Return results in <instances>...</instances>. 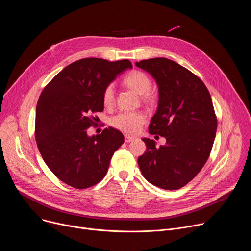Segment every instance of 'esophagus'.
I'll return each mask as SVG.
<instances>
[{
    "instance_id": "esophagus-1",
    "label": "esophagus",
    "mask_w": 251,
    "mask_h": 251,
    "mask_svg": "<svg viewBox=\"0 0 251 251\" xmlns=\"http://www.w3.org/2000/svg\"><path fill=\"white\" fill-rule=\"evenodd\" d=\"M124 140H125V142L126 143H130V142H132V141H134L135 140V138L134 137H130V136H125V138H124Z\"/></svg>"
}]
</instances>
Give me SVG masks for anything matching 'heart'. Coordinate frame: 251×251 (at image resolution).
Returning <instances> with one entry per match:
<instances>
[{"instance_id": "1", "label": "heart", "mask_w": 251, "mask_h": 251, "mask_svg": "<svg viewBox=\"0 0 251 251\" xmlns=\"http://www.w3.org/2000/svg\"><path fill=\"white\" fill-rule=\"evenodd\" d=\"M123 83L127 88L142 95V101L144 103L152 104L154 102V96L149 93L152 82L144 73L140 70H133L124 78ZM102 101L105 106H110L114 102V87L112 84H109L104 89ZM145 121L146 116L142 112H125L115 116L111 120V125L125 134L135 135L140 131Z\"/></svg>"}]
</instances>
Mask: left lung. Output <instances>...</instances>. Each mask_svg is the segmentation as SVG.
Segmentation results:
<instances>
[{
  "label": "left lung",
  "mask_w": 251,
  "mask_h": 251,
  "mask_svg": "<svg viewBox=\"0 0 251 251\" xmlns=\"http://www.w3.org/2000/svg\"><path fill=\"white\" fill-rule=\"evenodd\" d=\"M159 87L158 108L149 133L166 144L143 138L147 150L138 158L146 180L164 190H177L199 174L207 161L218 127L210 94L204 83L178 63L164 57L136 62Z\"/></svg>",
  "instance_id": "8db88e82"
}]
</instances>
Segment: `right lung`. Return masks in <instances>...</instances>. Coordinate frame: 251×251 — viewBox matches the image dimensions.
<instances>
[{"mask_svg": "<svg viewBox=\"0 0 251 251\" xmlns=\"http://www.w3.org/2000/svg\"><path fill=\"white\" fill-rule=\"evenodd\" d=\"M132 68L128 59L82 58L64 67L43 90L35 109V141L50 170L66 185L86 189L105 176L123 134L106 128L88 136L92 113L102 112V94L119 75Z\"/></svg>", "mask_w": 251, "mask_h": 251, "instance_id": "right-lung-1", "label": "right lung"}]
</instances>
